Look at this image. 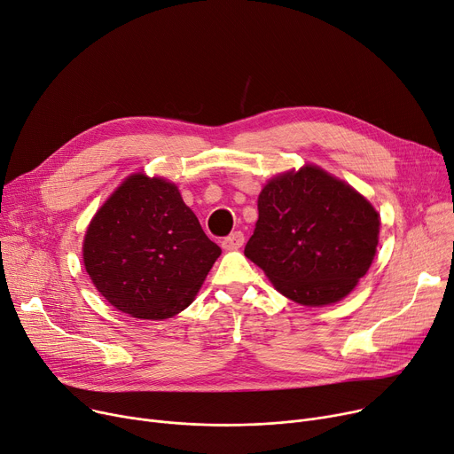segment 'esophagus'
Masks as SVG:
<instances>
[{
  "label": "esophagus",
  "mask_w": 454,
  "mask_h": 454,
  "mask_svg": "<svg viewBox=\"0 0 454 454\" xmlns=\"http://www.w3.org/2000/svg\"><path fill=\"white\" fill-rule=\"evenodd\" d=\"M244 232H239V231H234V232H231L227 238H223L222 239V247L225 249V251H236V249H239L244 246Z\"/></svg>",
  "instance_id": "34e87169"
}]
</instances>
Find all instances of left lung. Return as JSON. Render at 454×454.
I'll list each match as a JSON object with an SVG mask.
<instances>
[{"instance_id":"left-lung-1","label":"left lung","mask_w":454,"mask_h":454,"mask_svg":"<svg viewBox=\"0 0 454 454\" xmlns=\"http://www.w3.org/2000/svg\"><path fill=\"white\" fill-rule=\"evenodd\" d=\"M380 227V212L352 184L306 163L262 186L244 253L284 297L321 308L348 297L368 273Z\"/></svg>"}]
</instances>
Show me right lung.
Masks as SVG:
<instances>
[{
  "label": "right lung",
  "mask_w": 454,
  "mask_h": 454,
  "mask_svg": "<svg viewBox=\"0 0 454 454\" xmlns=\"http://www.w3.org/2000/svg\"><path fill=\"white\" fill-rule=\"evenodd\" d=\"M222 249L210 242L177 184L129 174L91 218L82 260L115 309L163 321L191 306Z\"/></svg>",
  "instance_id": "obj_1"
}]
</instances>
